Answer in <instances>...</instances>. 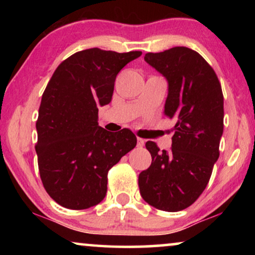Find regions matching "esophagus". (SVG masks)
Segmentation results:
<instances>
[{"label": "esophagus", "instance_id": "esophagus-1", "mask_svg": "<svg viewBox=\"0 0 255 255\" xmlns=\"http://www.w3.org/2000/svg\"><path fill=\"white\" fill-rule=\"evenodd\" d=\"M145 145V140L142 138H137V146L138 147H142Z\"/></svg>", "mask_w": 255, "mask_h": 255}]
</instances>
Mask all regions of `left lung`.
I'll return each mask as SVG.
<instances>
[{
  "mask_svg": "<svg viewBox=\"0 0 255 255\" xmlns=\"http://www.w3.org/2000/svg\"><path fill=\"white\" fill-rule=\"evenodd\" d=\"M144 59L168 82L165 115L176 124L169 151L146 142L152 163L139 174V190L149 205L175 212L193 204L210 180L224 128V97L215 71L196 51L176 46Z\"/></svg>",
  "mask_w": 255,
  "mask_h": 255,
  "instance_id": "1",
  "label": "left lung"
}]
</instances>
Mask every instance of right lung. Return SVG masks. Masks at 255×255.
Returning <instances> with one entry per match:
<instances>
[{"label": "right lung", "instance_id": "right-lung-1", "mask_svg": "<svg viewBox=\"0 0 255 255\" xmlns=\"http://www.w3.org/2000/svg\"><path fill=\"white\" fill-rule=\"evenodd\" d=\"M140 55L83 50L62 61L48 81L36 123V152L45 190L61 207L82 210L99 204L109 169L135 147L128 128L99 127L97 107L110 103L117 74Z\"/></svg>", "mask_w": 255, "mask_h": 255}]
</instances>
